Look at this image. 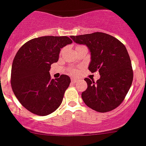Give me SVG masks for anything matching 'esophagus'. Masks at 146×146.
Segmentation results:
<instances>
[{"label":"esophagus","instance_id":"obj_1","mask_svg":"<svg viewBox=\"0 0 146 146\" xmlns=\"http://www.w3.org/2000/svg\"><path fill=\"white\" fill-rule=\"evenodd\" d=\"M72 83H76V82H77V80H75V79H73V78H72Z\"/></svg>","mask_w":146,"mask_h":146}]
</instances>
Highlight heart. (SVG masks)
<instances>
[{
	"instance_id": "heart-1",
	"label": "heart",
	"mask_w": 146,
	"mask_h": 146,
	"mask_svg": "<svg viewBox=\"0 0 146 146\" xmlns=\"http://www.w3.org/2000/svg\"><path fill=\"white\" fill-rule=\"evenodd\" d=\"M69 73H70L72 75H77L78 74V70L76 69H71L69 70Z\"/></svg>"
}]
</instances>
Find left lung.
<instances>
[{
	"instance_id": "8db88e82",
	"label": "left lung",
	"mask_w": 146,
	"mask_h": 146,
	"mask_svg": "<svg viewBox=\"0 0 146 146\" xmlns=\"http://www.w3.org/2000/svg\"><path fill=\"white\" fill-rule=\"evenodd\" d=\"M75 43L84 44L91 53L89 70L98 71L100 78H85L87 88L82 93L84 103L99 112L115 109L123 102L133 80L131 61L125 46L112 36L95 32L71 36Z\"/></svg>"
}]
</instances>
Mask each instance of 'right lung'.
<instances>
[{
  "instance_id": "1",
  "label": "right lung",
  "mask_w": 146,
  "mask_h": 146,
  "mask_svg": "<svg viewBox=\"0 0 146 146\" xmlns=\"http://www.w3.org/2000/svg\"><path fill=\"white\" fill-rule=\"evenodd\" d=\"M72 41L67 36H46L25 43L13 59L11 84L20 103L31 112L46 116L62 104L69 77L51 79V64L59 60L61 48Z\"/></svg>"
}]
</instances>
